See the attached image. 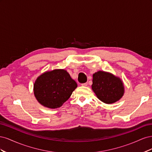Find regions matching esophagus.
I'll return each instance as SVG.
<instances>
[{
  "label": "esophagus",
  "instance_id": "esophagus-1",
  "mask_svg": "<svg viewBox=\"0 0 152 152\" xmlns=\"http://www.w3.org/2000/svg\"><path fill=\"white\" fill-rule=\"evenodd\" d=\"M87 86V83L82 84V86H84V87H86V86Z\"/></svg>",
  "mask_w": 152,
  "mask_h": 152
}]
</instances>
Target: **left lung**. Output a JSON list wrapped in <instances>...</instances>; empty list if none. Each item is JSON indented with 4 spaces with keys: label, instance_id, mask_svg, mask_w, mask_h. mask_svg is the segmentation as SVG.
Returning <instances> with one entry per match:
<instances>
[{
    "label": "left lung",
    "instance_id": "1",
    "mask_svg": "<svg viewBox=\"0 0 152 152\" xmlns=\"http://www.w3.org/2000/svg\"><path fill=\"white\" fill-rule=\"evenodd\" d=\"M92 89L101 102L106 104L118 102L125 92L120 77L104 71H98L93 75Z\"/></svg>",
    "mask_w": 152,
    "mask_h": 152
}]
</instances>
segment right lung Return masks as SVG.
<instances>
[{
  "label": "right lung",
  "instance_id": "right-lung-1",
  "mask_svg": "<svg viewBox=\"0 0 152 152\" xmlns=\"http://www.w3.org/2000/svg\"><path fill=\"white\" fill-rule=\"evenodd\" d=\"M77 87L76 82L66 70L54 69L45 72L37 78L34 84V93L40 104L55 109L61 107Z\"/></svg>",
  "mask_w": 152,
  "mask_h": 152
}]
</instances>
